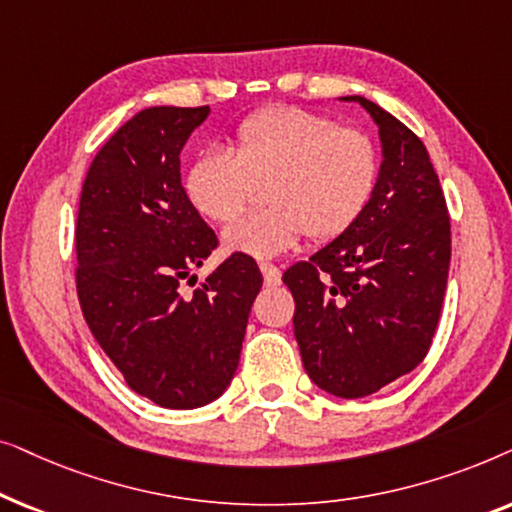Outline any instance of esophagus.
Listing matches in <instances>:
<instances>
[{
	"label": "esophagus",
	"instance_id": "obj_1",
	"mask_svg": "<svg viewBox=\"0 0 512 512\" xmlns=\"http://www.w3.org/2000/svg\"><path fill=\"white\" fill-rule=\"evenodd\" d=\"M258 268H261L263 279H265V284H268V286H277L279 282H282V272H279L277 265L258 263Z\"/></svg>",
	"mask_w": 512,
	"mask_h": 512
}]
</instances>
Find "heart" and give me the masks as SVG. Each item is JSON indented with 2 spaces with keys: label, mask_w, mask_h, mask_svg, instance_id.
<instances>
[{
  "label": "heart",
  "mask_w": 512,
  "mask_h": 512,
  "mask_svg": "<svg viewBox=\"0 0 512 512\" xmlns=\"http://www.w3.org/2000/svg\"><path fill=\"white\" fill-rule=\"evenodd\" d=\"M235 153L209 149L188 167L184 188L195 212L212 223L234 221L266 184L271 207L226 228L223 244L256 258L340 237L366 209L377 181V146L356 125L279 104L244 118Z\"/></svg>",
  "instance_id": "obj_1"
}]
</instances>
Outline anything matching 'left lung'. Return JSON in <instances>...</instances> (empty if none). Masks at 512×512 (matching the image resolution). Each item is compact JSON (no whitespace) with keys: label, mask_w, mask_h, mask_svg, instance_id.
Instances as JSON below:
<instances>
[{"label":"left lung","mask_w":512,"mask_h":512,"mask_svg":"<svg viewBox=\"0 0 512 512\" xmlns=\"http://www.w3.org/2000/svg\"><path fill=\"white\" fill-rule=\"evenodd\" d=\"M380 125L382 167L366 209L310 261L284 272L310 380L361 398L424 361L443 310L452 235L429 153L389 111L352 95Z\"/></svg>","instance_id":"left-lung-1"}]
</instances>
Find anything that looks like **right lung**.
I'll return each instance as SVG.
<instances>
[{"label": "right lung", "instance_id": "obj_1", "mask_svg": "<svg viewBox=\"0 0 512 512\" xmlns=\"http://www.w3.org/2000/svg\"><path fill=\"white\" fill-rule=\"evenodd\" d=\"M207 114L149 107L123 123L90 163L76 216V293L90 333L135 394L177 410L226 391L263 284L254 258L235 251L181 291L219 247L179 172Z\"/></svg>", "mask_w": 512, "mask_h": 512}]
</instances>
